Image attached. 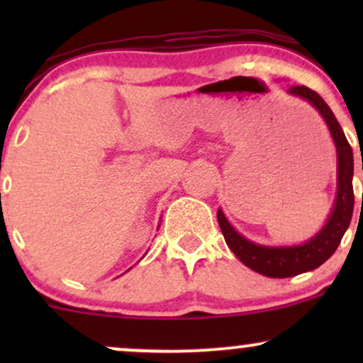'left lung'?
Here are the masks:
<instances>
[{"mask_svg":"<svg viewBox=\"0 0 363 363\" xmlns=\"http://www.w3.org/2000/svg\"><path fill=\"white\" fill-rule=\"evenodd\" d=\"M290 95L301 97L307 101L323 119L326 121L329 133H331L333 141L336 145V155H338V189H336V201L333 206L331 215H329L326 225L315 234L312 239L307 240L301 245H289V247H269V245L254 244L247 240L239 232L228 223L225 218L223 211L218 210L216 218L222 228V234L225 237V242L232 249V252L244 262L247 268L252 272L264 274L269 278H290L295 274H301L306 272L319 268L324 261L335 254L336 249L347 232L353 215V150L350 147L347 136L340 123L336 121L333 111L323 101L319 94L307 86L294 85L289 90Z\"/></svg>","mask_w":363,"mask_h":363,"instance_id":"1","label":"left lung"}]
</instances>
